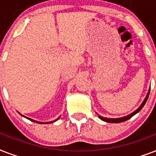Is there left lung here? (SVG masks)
I'll return each instance as SVG.
<instances>
[{
	"mask_svg": "<svg viewBox=\"0 0 156 156\" xmlns=\"http://www.w3.org/2000/svg\"><path fill=\"white\" fill-rule=\"evenodd\" d=\"M149 94H150V89H149V91H148V93H147V97L145 98L144 101L142 102V103L141 104V106H140V107H138V108H137V109L136 110L135 112H133V113H131V114L128 115H126V116L121 117V118H106V117H102V116H101V115H98V117H99V119H101L102 120H103V121L108 122V123H120V122L126 121V120H128L129 119H130L131 117L133 116L134 115H136L137 112H139L140 111L142 110V108L144 107V105L146 104V102H147V99H148Z\"/></svg>",
	"mask_w": 156,
	"mask_h": 156,
	"instance_id": "8db88e82",
	"label": "left lung"
}]
</instances>
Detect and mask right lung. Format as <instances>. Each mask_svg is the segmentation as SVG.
I'll list each match as a JSON object with an SVG mask.
<instances>
[{
    "label": "right lung",
    "mask_w": 156,
    "mask_h": 156,
    "mask_svg": "<svg viewBox=\"0 0 156 156\" xmlns=\"http://www.w3.org/2000/svg\"><path fill=\"white\" fill-rule=\"evenodd\" d=\"M21 115V114H20ZM23 117H25L24 115H23ZM25 118H27V119H28L29 120H31V121H33V122H36V123H40V124H50V123H53V122H55L56 120H58V119H59V117L57 119H55V120H54V121H50V122H45V123H42V122H39V121H37V120H34V119H30V118H27V117H25Z\"/></svg>",
    "instance_id": "add662e5"
}]
</instances>
